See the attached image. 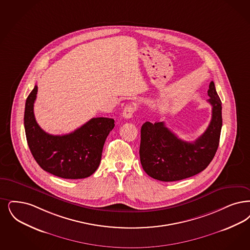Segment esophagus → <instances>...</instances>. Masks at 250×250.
Returning a JSON list of instances; mask_svg holds the SVG:
<instances>
[{"instance_id": "1", "label": "esophagus", "mask_w": 250, "mask_h": 250, "mask_svg": "<svg viewBox=\"0 0 250 250\" xmlns=\"http://www.w3.org/2000/svg\"><path fill=\"white\" fill-rule=\"evenodd\" d=\"M136 109H137V107H136V105H134V104H128V105H126V106L125 107V109H124L123 116H124L125 119H129V118H131V117L133 116V114L135 113Z\"/></svg>"}]
</instances>
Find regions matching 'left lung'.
<instances>
[{"label": "left lung", "mask_w": 250, "mask_h": 250, "mask_svg": "<svg viewBox=\"0 0 250 250\" xmlns=\"http://www.w3.org/2000/svg\"><path fill=\"white\" fill-rule=\"evenodd\" d=\"M208 94V102L212 106L209 125L192 142L179 139L164 122L142 125L140 163L150 177L161 181H176L192 177L208 167L218 150L222 126L221 101L214 82L210 83Z\"/></svg>", "instance_id": "left-lung-1"}]
</instances>
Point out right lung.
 Here are the masks:
<instances>
[{"mask_svg": "<svg viewBox=\"0 0 250 250\" xmlns=\"http://www.w3.org/2000/svg\"><path fill=\"white\" fill-rule=\"evenodd\" d=\"M38 87L34 86L26 100L24 126L32 156L44 171L68 180L84 179L100 166L102 150L114 120L92 118L67 135L54 136L41 128L35 120L33 106Z\"/></svg>", "mask_w": 250, "mask_h": 250, "instance_id": "obj_1", "label": "right lung"}]
</instances>
